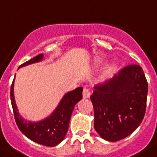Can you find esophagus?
<instances>
[{"instance_id":"esophagus-1","label":"esophagus","mask_w":157,"mask_h":157,"mask_svg":"<svg viewBox=\"0 0 157 157\" xmlns=\"http://www.w3.org/2000/svg\"><path fill=\"white\" fill-rule=\"evenodd\" d=\"M91 94V91L89 88H83V98H89Z\"/></svg>"}]
</instances>
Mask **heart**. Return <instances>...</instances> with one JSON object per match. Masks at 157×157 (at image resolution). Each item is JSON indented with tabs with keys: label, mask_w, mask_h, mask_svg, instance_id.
Listing matches in <instances>:
<instances>
[{
	"label": "heart",
	"mask_w": 157,
	"mask_h": 157,
	"mask_svg": "<svg viewBox=\"0 0 157 157\" xmlns=\"http://www.w3.org/2000/svg\"><path fill=\"white\" fill-rule=\"evenodd\" d=\"M109 71H112V70H113V67H109Z\"/></svg>",
	"instance_id": "1"
}]
</instances>
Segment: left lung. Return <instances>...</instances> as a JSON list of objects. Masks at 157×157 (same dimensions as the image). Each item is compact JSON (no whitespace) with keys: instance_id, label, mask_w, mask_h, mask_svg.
<instances>
[{"instance_id":"1","label":"left lung","mask_w":157,"mask_h":157,"mask_svg":"<svg viewBox=\"0 0 157 157\" xmlns=\"http://www.w3.org/2000/svg\"><path fill=\"white\" fill-rule=\"evenodd\" d=\"M147 92V80L137 64L127 65L111 79L94 86L90 99L97 133L117 141L136 130L145 116Z\"/></svg>"}]
</instances>
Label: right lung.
Instances as JSON below:
<instances>
[{
    "label": "right lung",
    "mask_w": 157,
    "mask_h": 157,
    "mask_svg": "<svg viewBox=\"0 0 157 157\" xmlns=\"http://www.w3.org/2000/svg\"><path fill=\"white\" fill-rule=\"evenodd\" d=\"M43 55L39 54L31 58L24 63L20 67H23L27 64H31L42 60ZM14 79L11 86V101L14 118L19 130L30 140L38 143L40 145L46 146H55L64 139L67 132L68 124L70 121L71 115L73 113L74 106L80 99L83 98V88L78 87L72 92L67 93L63 98L58 108L56 109L52 115L47 118L44 121L32 123L27 122L21 119L17 112L13 94Z\"/></svg>",
    "instance_id": "add662e5"
}]
</instances>
